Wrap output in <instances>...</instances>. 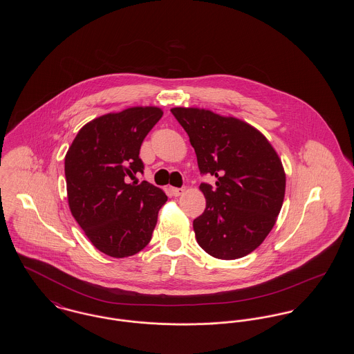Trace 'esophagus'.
I'll return each mask as SVG.
<instances>
[{
  "label": "esophagus",
  "instance_id": "34e87169",
  "mask_svg": "<svg viewBox=\"0 0 354 354\" xmlns=\"http://www.w3.org/2000/svg\"><path fill=\"white\" fill-rule=\"evenodd\" d=\"M169 191H171V194L174 195V196H180V195H183L185 194V188H174V187H171L169 188Z\"/></svg>",
  "mask_w": 354,
  "mask_h": 354
}]
</instances>
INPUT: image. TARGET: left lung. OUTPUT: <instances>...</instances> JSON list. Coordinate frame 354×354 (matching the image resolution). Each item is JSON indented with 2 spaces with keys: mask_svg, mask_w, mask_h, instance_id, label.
Masks as SVG:
<instances>
[{
  "mask_svg": "<svg viewBox=\"0 0 354 354\" xmlns=\"http://www.w3.org/2000/svg\"><path fill=\"white\" fill-rule=\"evenodd\" d=\"M189 136L201 174L216 178L201 185L205 209L194 220L198 244L208 254L235 260L268 236L286 195V172L268 139L244 120L205 109L174 107Z\"/></svg>",
  "mask_w": 354,
  "mask_h": 354,
  "instance_id": "1",
  "label": "left lung"
}]
</instances>
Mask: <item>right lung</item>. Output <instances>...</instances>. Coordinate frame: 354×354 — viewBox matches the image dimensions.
<instances>
[{
    "label": "right lung",
    "instance_id": "right-lung-1",
    "mask_svg": "<svg viewBox=\"0 0 354 354\" xmlns=\"http://www.w3.org/2000/svg\"><path fill=\"white\" fill-rule=\"evenodd\" d=\"M163 111L136 106L109 113L86 123L65 156V176L71 215L101 252L129 257L151 240L166 194L143 180L139 150Z\"/></svg>",
    "mask_w": 354,
    "mask_h": 354
}]
</instances>
